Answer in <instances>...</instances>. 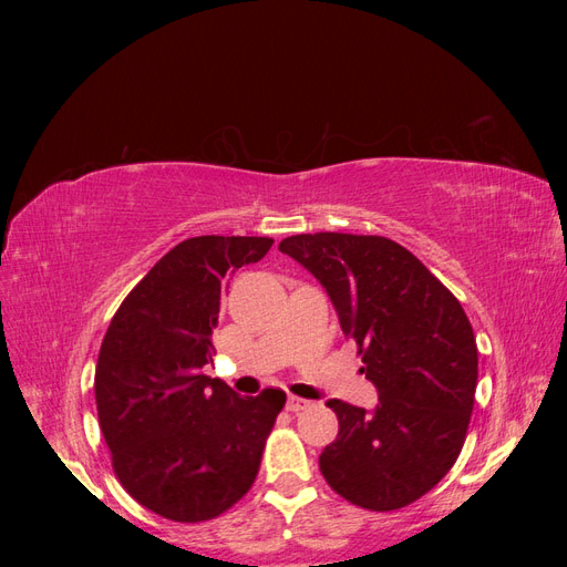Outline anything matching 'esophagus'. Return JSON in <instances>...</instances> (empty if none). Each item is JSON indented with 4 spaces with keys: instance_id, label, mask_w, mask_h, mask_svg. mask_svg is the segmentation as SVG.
<instances>
[{
    "instance_id": "1",
    "label": "esophagus",
    "mask_w": 567,
    "mask_h": 567,
    "mask_svg": "<svg viewBox=\"0 0 567 567\" xmlns=\"http://www.w3.org/2000/svg\"><path fill=\"white\" fill-rule=\"evenodd\" d=\"M307 406H312L310 400H302V398H296V394H290V398L286 400V409L288 411H302Z\"/></svg>"
}]
</instances>
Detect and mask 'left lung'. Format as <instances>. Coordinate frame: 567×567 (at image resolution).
<instances>
[{"mask_svg":"<svg viewBox=\"0 0 567 567\" xmlns=\"http://www.w3.org/2000/svg\"><path fill=\"white\" fill-rule=\"evenodd\" d=\"M329 293L340 329L379 390L369 411L331 400L338 437L319 468L342 499L369 511L414 504L461 454L477 385V346L461 302L385 236L298 234L279 244Z\"/></svg>","mask_w":567,"mask_h":567,"instance_id":"1","label":"left lung"}]
</instances>
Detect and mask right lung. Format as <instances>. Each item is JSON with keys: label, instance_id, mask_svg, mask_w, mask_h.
I'll return each mask as SVG.
<instances>
[{"label": "right lung", "instance_id": "obj_1", "mask_svg": "<svg viewBox=\"0 0 567 567\" xmlns=\"http://www.w3.org/2000/svg\"><path fill=\"white\" fill-rule=\"evenodd\" d=\"M274 238H186L117 307L99 350L94 394L113 471L132 499L175 523L213 520L252 487L286 404L241 398L200 373L213 362L221 288Z\"/></svg>", "mask_w": 567, "mask_h": 567}]
</instances>
